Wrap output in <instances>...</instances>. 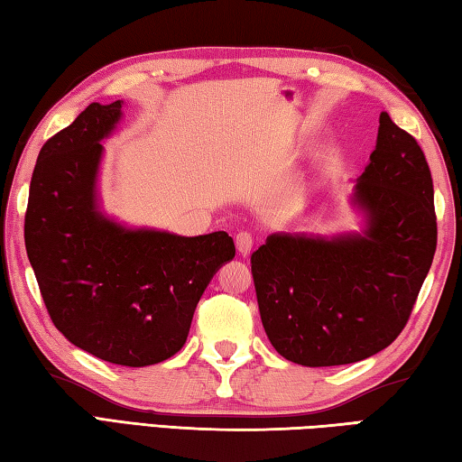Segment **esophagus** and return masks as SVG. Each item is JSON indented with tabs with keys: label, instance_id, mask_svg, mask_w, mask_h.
Wrapping results in <instances>:
<instances>
[{
	"label": "esophagus",
	"instance_id": "34e87169",
	"mask_svg": "<svg viewBox=\"0 0 462 462\" xmlns=\"http://www.w3.org/2000/svg\"><path fill=\"white\" fill-rule=\"evenodd\" d=\"M254 244H255V239H254L252 233H247V231H239V233H237L236 245H237V252H239L241 255H249V254H252Z\"/></svg>",
	"mask_w": 462,
	"mask_h": 462
}]
</instances>
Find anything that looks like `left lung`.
I'll list each match as a JSON object with an SVG mask.
<instances>
[{"instance_id": "8db88e82", "label": "left lung", "mask_w": 462, "mask_h": 462, "mask_svg": "<svg viewBox=\"0 0 462 462\" xmlns=\"http://www.w3.org/2000/svg\"><path fill=\"white\" fill-rule=\"evenodd\" d=\"M353 200L367 215L363 236L276 233L252 254L265 335L298 365H346L383 351L406 327L432 265L430 168L385 111Z\"/></svg>"}]
</instances>
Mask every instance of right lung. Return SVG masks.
<instances>
[{
    "label": "right lung",
    "instance_id": "obj_1",
    "mask_svg": "<svg viewBox=\"0 0 462 462\" xmlns=\"http://www.w3.org/2000/svg\"><path fill=\"white\" fill-rule=\"evenodd\" d=\"M121 103H91L38 153L23 239L54 327L103 361L145 367L182 349L210 278L236 257L225 231L125 229L97 208V170Z\"/></svg>",
    "mask_w": 462,
    "mask_h": 462
}]
</instances>
